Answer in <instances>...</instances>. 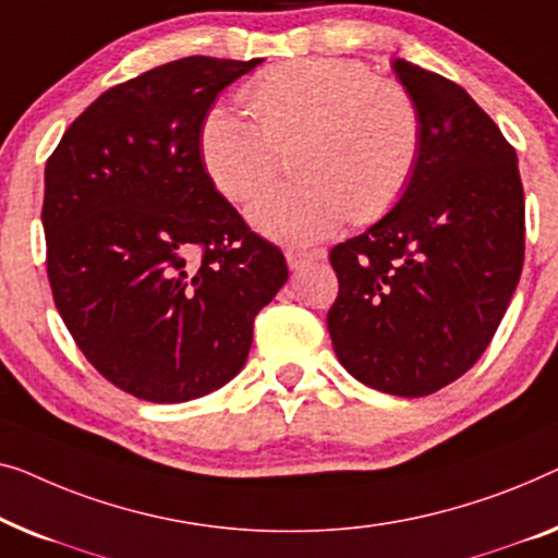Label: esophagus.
Masks as SVG:
<instances>
[{
    "mask_svg": "<svg viewBox=\"0 0 558 558\" xmlns=\"http://www.w3.org/2000/svg\"><path fill=\"white\" fill-rule=\"evenodd\" d=\"M326 253L324 250H311V253H303V250H288L286 253V260H288V268L290 270H298L303 268L305 263H313V260H320Z\"/></svg>",
    "mask_w": 558,
    "mask_h": 558,
    "instance_id": "34e87169",
    "label": "esophagus"
}]
</instances>
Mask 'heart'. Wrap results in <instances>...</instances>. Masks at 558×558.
<instances>
[{
  "instance_id": "obj_1",
  "label": "heart",
  "mask_w": 558,
  "mask_h": 558,
  "mask_svg": "<svg viewBox=\"0 0 558 558\" xmlns=\"http://www.w3.org/2000/svg\"><path fill=\"white\" fill-rule=\"evenodd\" d=\"M242 98L253 121L225 106L207 111L199 154L211 184L250 202L278 174L280 148L301 136L298 182L247 209L250 225L282 245L305 247L349 222L368 225L404 197L422 154V119L399 83L364 62L301 58L257 73Z\"/></svg>"
}]
</instances>
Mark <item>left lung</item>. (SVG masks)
Here are the masks:
<instances>
[{
	"label": "left lung",
	"mask_w": 558,
	"mask_h": 558,
	"mask_svg": "<svg viewBox=\"0 0 558 558\" xmlns=\"http://www.w3.org/2000/svg\"><path fill=\"white\" fill-rule=\"evenodd\" d=\"M422 119V154L397 207L331 250L328 333L366 387L425 397L475 364L523 268V186L513 146L447 77L391 60Z\"/></svg>",
	"instance_id": "1"
}]
</instances>
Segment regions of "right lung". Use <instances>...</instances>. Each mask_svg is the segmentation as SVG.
<instances>
[{
    "mask_svg": "<svg viewBox=\"0 0 558 558\" xmlns=\"http://www.w3.org/2000/svg\"><path fill=\"white\" fill-rule=\"evenodd\" d=\"M255 60L182 58L93 100L45 167L47 278L68 331L116 387L190 402L245 366L288 280L272 242L211 184L199 129Z\"/></svg>",
    "mask_w": 558,
    "mask_h": 558,
    "instance_id": "right-lung-1",
    "label": "right lung"
}]
</instances>
